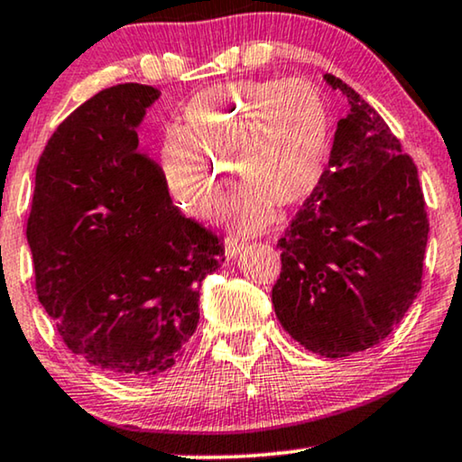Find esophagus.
<instances>
[{
	"label": "esophagus",
	"mask_w": 462,
	"mask_h": 462,
	"mask_svg": "<svg viewBox=\"0 0 462 462\" xmlns=\"http://www.w3.org/2000/svg\"><path fill=\"white\" fill-rule=\"evenodd\" d=\"M242 250H244V244H239L237 239H226V242H225V256H226V261L236 258Z\"/></svg>",
	"instance_id": "obj_1"
}]
</instances>
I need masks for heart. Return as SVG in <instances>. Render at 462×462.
I'll use <instances>...</instances> for the list:
<instances>
[{
    "label": "heart",
    "mask_w": 462,
    "mask_h": 462,
    "mask_svg": "<svg viewBox=\"0 0 462 462\" xmlns=\"http://www.w3.org/2000/svg\"><path fill=\"white\" fill-rule=\"evenodd\" d=\"M330 106L307 79H244L195 94L185 130L166 132L162 168L170 191L198 217L225 204L233 160L245 189L237 223L258 229L271 206L300 204L324 176L330 153Z\"/></svg>",
    "instance_id": "obj_1"
}]
</instances>
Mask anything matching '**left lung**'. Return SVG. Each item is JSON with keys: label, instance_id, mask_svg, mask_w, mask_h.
I'll return each mask as SVG.
<instances>
[{"label": "left lung", "instance_id": "obj_1", "mask_svg": "<svg viewBox=\"0 0 462 462\" xmlns=\"http://www.w3.org/2000/svg\"><path fill=\"white\" fill-rule=\"evenodd\" d=\"M349 100L330 162L277 248L271 300L290 337L321 357H349L395 330L422 283L429 220L412 157L343 79Z\"/></svg>", "mask_w": 462, "mask_h": 462}]
</instances>
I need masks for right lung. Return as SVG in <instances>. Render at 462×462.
Here are the masks:
<instances>
[{"label":"right lung","instance_id":"add662e5","mask_svg":"<svg viewBox=\"0 0 462 462\" xmlns=\"http://www.w3.org/2000/svg\"><path fill=\"white\" fill-rule=\"evenodd\" d=\"M160 90L94 94L43 149L27 220L37 299L75 356L124 378L166 372L199 321V288L225 263L220 237L182 217L166 176L138 153Z\"/></svg>","mask_w":462,"mask_h":462}]
</instances>
